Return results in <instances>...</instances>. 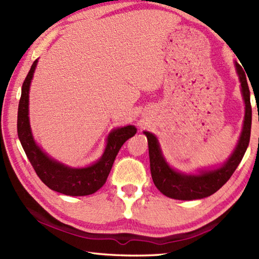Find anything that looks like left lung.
<instances>
[{"instance_id": "obj_1", "label": "left lung", "mask_w": 259, "mask_h": 259, "mask_svg": "<svg viewBox=\"0 0 259 259\" xmlns=\"http://www.w3.org/2000/svg\"><path fill=\"white\" fill-rule=\"evenodd\" d=\"M235 65L240 81L241 95L245 102V118L237 145L227 161H225L222 166L213 169L199 170L197 174L178 171L170 167L166 161L157 137L149 131H144L148 139V147H149L150 171L153 184L164 196L178 200H195L211 196L227 183L243 159L250 139V92L248 83H247L246 71H244L237 62H235Z\"/></svg>"}]
</instances>
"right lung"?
Returning a JSON list of instances; mask_svg holds the SVG:
<instances>
[{"label": "right lung", "instance_id": "right-lung-1", "mask_svg": "<svg viewBox=\"0 0 259 259\" xmlns=\"http://www.w3.org/2000/svg\"><path fill=\"white\" fill-rule=\"evenodd\" d=\"M36 64L37 59L33 62L22 85L18 111V136L21 145L38 178L50 189L67 196L95 194L106 184L120 148L137 134V128L135 125H125L113 129L108 136L107 146L102 156L90 166L72 168L54 160L37 146L30 125L29 92Z\"/></svg>", "mask_w": 259, "mask_h": 259}]
</instances>
